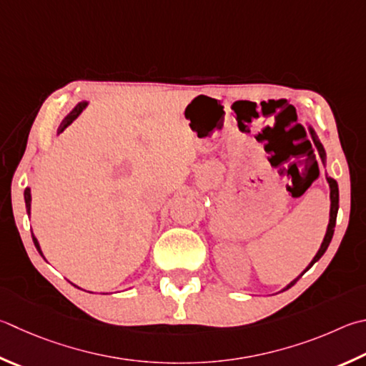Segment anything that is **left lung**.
<instances>
[{
	"mask_svg": "<svg viewBox=\"0 0 366 366\" xmlns=\"http://www.w3.org/2000/svg\"><path fill=\"white\" fill-rule=\"evenodd\" d=\"M307 126H309L310 136H312V139H314V144L317 145L318 154H320L322 163L325 164V162H327V154H325L323 145H322V142H320V141H318V137H317V134H315L314 128H312L310 124H307ZM327 181H328V184H330V202H331V204H330V222H328V227H327V234H325V237H323V242H322V244H320V248H318L317 254L314 256V259H312V261H310V264L307 265V267H305V270L302 272L301 275L296 277L293 282L288 283L287 287H285L282 291H287V290H290L291 287H293V285L299 280V278H301V277L305 274V272H307V270L312 267V265H314V264L318 261V259H320V257L325 254V251H327V248L330 247V243H331V238H333V234H335V225H336V216H337V209H340V189H337V182L335 181L333 177L327 176Z\"/></svg>",
	"mask_w": 366,
	"mask_h": 366,
	"instance_id": "left-lung-1",
	"label": "left lung"
}]
</instances>
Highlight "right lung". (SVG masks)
<instances>
[{
	"label": "right lung",
	"instance_id": "obj_1",
	"mask_svg": "<svg viewBox=\"0 0 366 366\" xmlns=\"http://www.w3.org/2000/svg\"><path fill=\"white\" fill-rule=\"evenodd\" d=\"M88 101H81V102H78L75 107H73L71 110H70V114L65 117L62 122H61V124H59V128H57V136L61 134V132H64V129L67 128V126H70L73 122H75V119L83 114V110L88 107ZM24 197H25V206H26V212H29V216H30V212H31V192H30V187H26L25 189V192H24ZM31 238H33V243H35V247H36V249H38V252L39 254L43 256V251H41V247H39V243H38V240H36V237L31 234ZM44 257V256H43ZM76 287V285H75ZM78 288V287H76Z\"/></svg>",
	"mask_w": 366,
	"mask_h": 366
}]
</instances>
